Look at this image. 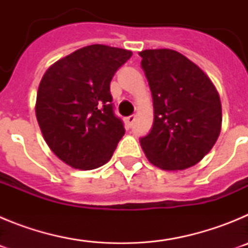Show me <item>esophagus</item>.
I'll return each instance as SVG.
<instances>
[{"mask_svg": "<svg viewBox=\"0 0 248 248\" xmlns=\"http://www.w3.org/2000/svg\"><path fill=\"white\" fill-rule=\"evenodd\" d=\"M125 122L129 126H131L133 125V123L135 122V115H129V117L125 119Z\"/></svg>", "mask_w": 248, "mask_h": 248, "instance_id": "obj_1", "label": "esophagus"}]
</instances>
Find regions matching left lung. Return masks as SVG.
<instances>
[{"label": "left lung", "instance_id": "8db88e82", "mask_svg": "<svg viewBox=\"0 0 248 248\" xmlns=\"http://www.w3.org/2000/svg\"><path fill=\"white\" fill-rule=\"evenodd\" d=\"M149 82L154 123L140 139L146 157L163 170H184L202 160L221 131L222 109L214 83L172 49L139 53Z\"/></svg>", "mask_w": 248, "mask_h": 248}]
</instances>
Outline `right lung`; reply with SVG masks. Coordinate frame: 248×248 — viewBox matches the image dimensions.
I'll use <instances>...</instances> for the list:
<instances>
[{
  "label": "right lung",
  "instance_id": "1",
  "mask_svg": "<svg viewBox=\"0 0 248 248\" xmlns=\"http://www.w3.org/2000/svg\"><path fill=\"white\" fill-rule=\"evenodd\" d=\"M130 50L92 45L50 65L37 92L36 117L63 163L93 170L110 160L125 129L114 114L110 80Z\"/></svg>",
  "mask_w": 248,
  "mask_h": 248
}]
</instances>
